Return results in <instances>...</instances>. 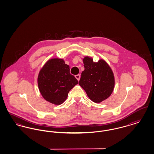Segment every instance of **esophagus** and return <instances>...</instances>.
I'll return each instance as SVG.
<instances>
[{"instance_id":"esophagus-1","label":"esophagus","mask_w":154,"mask_h":154,"mask_svg":"<svg viewBox=\"0 0 154 154\" xmlns=\"http://www.w3.org/2000/svg\"><path fill=\"white\" fill-rule=\"evenodd\" d=\"M75 77L76 78V79L78 81L80 80V74H77V75H76L75 76Z\"/></svg>"}]
</instances>
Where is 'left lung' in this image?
I'll use <instances>...</instances> for the list:
<instances>
[{
	"label": "left lung",
	"instance_id": "obj_1",
	"mask_svg": "<svg viewBox=\"0 0 154 154\" xmlns=\"http://www.w3.org/2000/svg\"><path fill=\"white\" fill-rule=\"evenodd\" d=\"M84 70L79 85L94 102L100 103L110 97L114 91L115 78L109 65L102 59L95 62L92 57L82 59Z\"/></svg>",
	"mask_w": 154,
	"mask_h": 154
}]
</instances>
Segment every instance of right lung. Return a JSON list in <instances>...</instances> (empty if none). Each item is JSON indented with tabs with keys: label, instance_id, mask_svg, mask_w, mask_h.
<instances>
[{
	"label": "right lung",
	"instance_id": "obj_1",
	"mask_svg": "<svg viewBox=\"0 0 154 154\" xmlns=\"http://www.w3.org/2000/svg\"><path fill=\"white\" fill-rule=\"evenodd\" d=\"M79 83L70 73V67L63 59L48 60L41 68L37 77L39 91L44 99L60 105L67 97L69 91Z\"/></svg>",
	"mask_w": 154,
	"mask_h": 154
}]
</instances>
